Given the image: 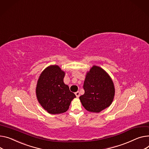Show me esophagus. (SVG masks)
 <instances>
[{
  "instance_id": "obj_1",
  "label": "esophagus",
  "mask_w": 149,
  "mask_h": 149,
  "mask_svg": "<svg viewBox=\"0 0 149 149\" xmlns=\"http://www.w3.org/2000/svg\"><path fill=\"white\" fill-rule=\"evenodd\" d=\"M75 95H76L77 97H78L79 96H80V92H79L78 91H77V92H75Z\"/></svg>"
}]
</instances>
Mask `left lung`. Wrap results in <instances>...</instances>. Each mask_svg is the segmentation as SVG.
<instances>
[{
    "instance_id": "1",
    "label": "left lung",
    "mask_w": 149,
    "mask_h": 149,
    "mask_svg": "<svg viewBox=\"0 0 149 149\" xmlns=\"http://www.w3.org/2000/svg\"><path fill=\"white\" fill-rule=\"evenodd\" d=\"M84 94L80 96L86 110L100 113L111 104L115 93L111 77L101 68L93 66L87 72L84 82Z\"/></svg>"
}]
</instances>
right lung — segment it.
Segmentation results:
<instances>
[{
    "label": "right lung",
    "mask_w": 149,
    "mask_h": 149,
    "mask_svg": "<svg viewBox=\"0 0 149 149\" xmlns=\"http://www.w3.org/2000/svg\"><path fill=\"white\" fill-rule=\"evenodd\" d=\"M65 72L57 65L46 68L38 80L36 94L39 103L49 114L66 112L76 97L63 83Z\"/></svg>",
    "instance_id": "add662e5"
}]
</instances>
